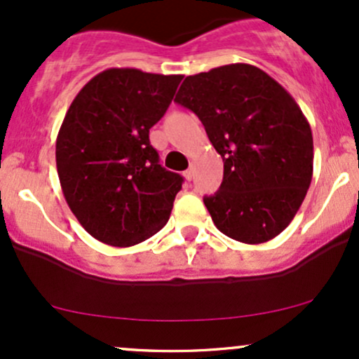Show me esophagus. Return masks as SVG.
<instances>
[{"mask_svg":"<svg viewBox=\"0 0 359 359\" xmlns=\"http://www.w3.org/2000/svg\"><path fill=\"white\" fill-rule=\"evenodd\" d=\"M184 177H185V180H192L194 179V168L192 167L187 168V170L184 172Z\"/></svg>","mask_w":359,"mask_h":359,"instance_id":"34e87169","label":"esophagus"}]
</instances>
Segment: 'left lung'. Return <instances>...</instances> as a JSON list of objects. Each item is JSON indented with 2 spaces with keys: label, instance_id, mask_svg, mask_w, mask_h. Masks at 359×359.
<instances>
[{
  "label": "left lung",
  "instance_id": "1",
  "mask_svg": "<svg viewBox=\"0 0 359 359\" xmlns=\"http://www.w3.org/2000/svg\"><path fill=\"white\" fill-rule=\"evenodd\" d=\"M175 102L194 111L222 156L224 175L204 204L233 240L258 245L290 224L312 180L307 118L277 81L250 64L187 76Z\"/></svg>",
  "mask_w": 359,
  "mask_h": 359
}]
</instances>
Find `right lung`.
<instances>
[{"label": "right lung", "instance_id": "obj_1", "mask_svg": "<svg viewBox=\"0 0 359 359\" xmlns=\"http://www.w3.org/2000/svg\"><path fill=\"white\" fill-rule=\"evenodd\" d=\"M182 77L106 69L69 106L57 135V172L74 216L97 241L125 248L167 224L184 179L160 165L148 135Z\"/></svg>", "mask_w": 359, "mask_h": 359}]
</instances>
